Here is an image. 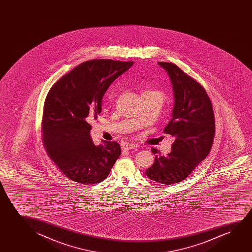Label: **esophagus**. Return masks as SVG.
Masks as SVG:
<instances>
[{
    "label": "esophagus",
    "instance_id": "obj_1",
    "mask_svg": "<svg viewBox=\"0 0 252 252\" xmlns=\"http://www.w3.org/2000/svg\"><path fill=\"white\" fill-rule=\"evenodd\" d=\"M121 147L123 150H131V149L137 148L138 145L136 144H132V143H124V144H122Z\"/></svg>",
    "mask_w": 252,
    "mask_h": 252
}]
</instances>
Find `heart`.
Returning a JSON list of instances; mask_svg holds the SVG:
<instances>
[{
  "instance_id": "b5f03b06",
  "label": "heart",
  "mask_w": 252,
  "mask_h": 252,
  "mask_svg": "<svg viewBox=\"0 0 252 252\" xmlns=\"http://www.w3.org/2000/svg\"><path fill=\"white\" fill-rule=\"evenodd\" d=\"M149 92H156V91H152V90H147Z\"/></svg>"
}]
</instances>
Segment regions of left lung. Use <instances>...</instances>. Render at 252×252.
Here are the masks:
<instances>
[{
  "mask_svg": "<svg viewBox=\"0 0 252 252\" xmlns=\"http://www.w3.org/2000/svg\"><path fill=\"white\" fill-rule=\"evenodd\" d=\"M172 83V119L164 128L174 138L171 152L162 156L152 147L155 160L145 174L157 183L170 185L186 179L210 152L215 120L210 99L200 83L172 63L158 62Z\"/></svg>",
  "mask_w": 252,
  "mask_h": 252,
  "instance_id": "obj_1",
  "label": "left lung"
}]
</instances>
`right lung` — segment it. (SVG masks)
Segmentation results:
<instances>
[{"label": "right lung", "instance_id": "right-lung-1", "mask_svg": "<svg viewBox=\"0 0 252 252\" xmlns=\"http://www.w3.org/2000/svg\"><path fill=\"white\" fill-rule=\"evenodd\" d=\"M132 64L90 60L62 76L49 91L42 120L43 142L49 158L69 179L85 185L102 182L121 156L117 142L94 145L89 122L101 112L111 83Z\"/></svg>", "mask_w": 252, "mask_h": 252}]
</instances>
